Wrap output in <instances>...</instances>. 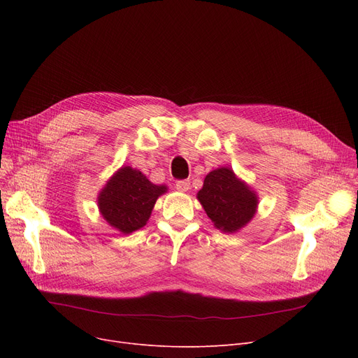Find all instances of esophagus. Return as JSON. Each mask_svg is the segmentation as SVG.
<instances>
[{
	"label": "esophagus",
	"mask_w": 358,
	"mask_h": 358,
	"mask_svg": "<svg viewBox=\"0 0 358 358\" xmlns=\"http://www.w3.org/2000/svg\"><path fill=\"white\" fill-rule=\"evenodd\" d=\"M176 189L178 192H182V193L189 192L190 190V181L189 180H180V181H177L176 182Z\"/></svg>",
	"instance_id": "34e87169"
}]
</instances>
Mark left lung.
Masks as SVG:
<instances>
[{"label": "left lung", "mask_w": 358, "mask_h": 358, "mask_svg": "<svg viewBox=\"0 0 358 358\" xmlns=\"http://www.w3.org/2000/svg\"><path fill=\"white\" fill-rule=\"evenodd\" d=\"M197 200L215 228L224 234H236L252 220L259 197L231 166H220L204 177Z\"/></svg>", "instance_id": "1"}]
</instances>
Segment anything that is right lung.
I'll list each match as a JSON object with an SVG mask.
<instances>
[{"label":"right lung","mask_w":358,"mask_h":358,"mask_svg":"<svg viewBox=\"0 0 358 358\" xmlns=\"http://www.w3.org/2000/svg\"><path fill=\"white\" fill-rule=\"evenodd\" d=\"M166 192L165 184L150 182L139 169L123 165L99 192V212L113 229L129 235L145 227L158 197Z\"/></svg>","instance_id":"1"}]
</instances>
